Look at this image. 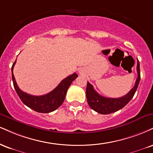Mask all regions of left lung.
Returning <instances> with one entry per match:
<instances>
[{"label":"left lung","mask_w":153,"mask_h":153,"mask_svg":"<svg viewBox=\"0 0 153 153\" xmlns=\"http://www.w3.org/2000/svg\"><path fill=\"white\" fill-rule=\"evenodd\" d=\"M137 78L134 87L130 90L128 94L118 98L105 97L99 95L94 90L93 86L89 82H88L87 88H86V97L89 106L95 112L102 115L115 113L126 106L133 97L140 80V62L138 60L137 62Z\"/></svg>","instance_id":"1"}]
</instances>
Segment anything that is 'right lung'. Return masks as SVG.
Here are the masks:
<instances>
[{
  "label": "right lung",
  "instance_id": "add662e5",
  "mask_svg": "<svg viewBox=\"0 0 153 153\" xmlns=\"http://www.w3.org/2000/svg\"><path fill=\"white\" fill-rule=\"evenodd\" d=\"M16 62V60L13 64L11 68L12 79L15 90H16L20 99L25 105L30 108V109L35 110V111L38 112V113H51V112L56 110L57 108H58L61 105L64 100H65L68 89L73 80L78 77V75L74 73L73 74L69 75L66 78L63 79L53 91L50 92L48 94L40 95V96L31 95L22 91L18 88V85L16 83L13 73Z\"/></svg>",
  "mask_w": 153,
  "mask_h": 153
}]
</instances>
